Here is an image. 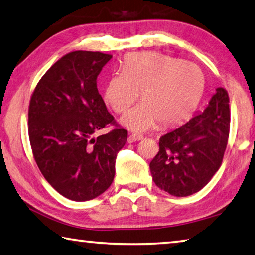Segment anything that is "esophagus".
Returning <instances> with one entry per match:
<instances>
[{"label":"esophagus","mask_w":255,"mask_h":255,"mask_svg":"<svg viewBox=\"0 0 255 255\" xmlns=\"http://www.w3.org/2000/svg\"><path fill=\"white\" fill-rule=\"evenodd\" d=\"M143 139V136L139 135V133H131L128 137V143H135V141Z\"/></svg>","instance_id":"1"}]
</instances>
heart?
<instances>
[{"label": "heart", "mask_w": 255, "mask_h": 255, "mask_svg": "<svg viewBox=\"0 0 255 255\" xmlns=\"http://www.w3.org/2000/svg\"><path fill=\"white\" fill-rule=\"evenodd\" d=\"M205 89L204 73L196 64L156 53H136L126 57L123 71L106 84L105 100L123 114L135 102L139 105L120 119L132 131H146L158 122L164 126L189 118L199 105Z\"/></svg>", "instance_id": "b5f03b06"}]
</instances>
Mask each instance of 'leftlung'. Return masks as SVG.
Here are the masks:
<instances>
[{
	"instance_id": "8db88e82",
	"label": "left lung",
	"mask_w": 255,
	"mask_h": 255,
	"mask_svg": "<svg viewBox=\"0 0 255 255\" xmlns=\"http://www.w3.org/2000/svg\"><path fill=\"white\" fill-rule=\"evenodd\" d=\"M230 99L216 89L209 105L159 139V152L149 163L157 187L175 197L191 196L209 182L221 166L230 132Z\"/></svg>"
}]
</instances>
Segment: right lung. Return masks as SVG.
Returning <instances> with one entry per match:
<instances>
[{
    "mask_svg": "<svg viewBox=\"0 0 255 255\" xmlns=\"http://www.w3.org/2000/svg\"><path fill=\"white\" fill-rule=\"evenodd\" d=\"M111 55L76 50L58 59L37 84L29 106V138L37 165L56 191L73 201L102 195L115 178L127 130L93 133L114 124L97 79Z\"/></svg>",
    "mask_w": 255,
    "mask_h": 255,
    "instance_id": "add662e5",
    "label": "right lung"
}]
</instances>
